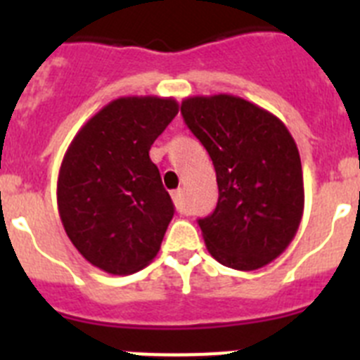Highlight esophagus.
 Wrapping results in <instances>:
<instances>
[{
  "mask_svg": "<svg viewBox=\"0 0 360 360\" xmlns=\"http://www.w3.org/2000/svg\"><path fill=\"white\" fill-rule=\"evenodd\" d=\"M171 196H173V202H174V207H176V211L184 212L186 211V198H184V189H176L171 193Z\"/></svg>",
  "mask_w": 360,
  "mask_h": 360,
  "instance_id": "1",
  "label": "esophagus"
}]
</instances>
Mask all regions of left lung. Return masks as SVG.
<instances>
[{
    "label": "left lung",
    "mask_w": 360,
    "mask_h": 360,
    "mask_svg": "<svg viewBox=\"0 0 360 360\" xmlns=\"http://www.w3.org/2000/svg\"><path fill=\"white\" fill-rule=\"evenodd\" d=\"M182 115L216 171L218 203L198 219L209 254L229 269L269 265L303 218V169L290 131L270 111L227 94L184 98Z\"/></svg>",
    "instance_id": "8db88e82"
}]
</instances>
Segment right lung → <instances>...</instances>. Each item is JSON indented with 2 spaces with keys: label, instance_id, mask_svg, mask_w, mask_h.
<instances>
[{
  "label": "right lung",
  "instance_id": "add662e5",
  "mask_svg": "<svg viewBox=\"0 0 360 360\" xmlns=\"http://www.w3.org/2000/svg\"><path fill=\"white\" fill-rule=\"evenodd\" d=\"M173 97H119L73 136L57 178L63 227L86 262L108 274L149 265L174 214L151 144L176 117Z\"/></svg>",
  "mask_w": 360,
  "mask_h": 360
}]
</instances>
